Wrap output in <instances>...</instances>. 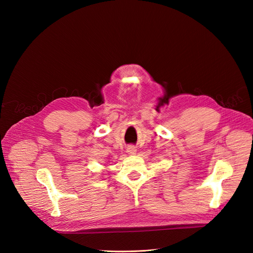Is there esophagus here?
I'll return each mask as SVG.
<instances>
[{"label": "esophagus", "mask_w": 253, "mask_h": 253, "mask_svg": "<svg viewBox=\"0 0 253 253\" xmlns=\"http://www.w3.org/2000/svg\"><path fill=\"white\" fill-rule=\"evenodd\" d=\"M127 152H128V154H130V155H133L136 153V148L133 147V146H129L127 148Z\"/></svg>", "instance_id": "1"}]
</instances>
